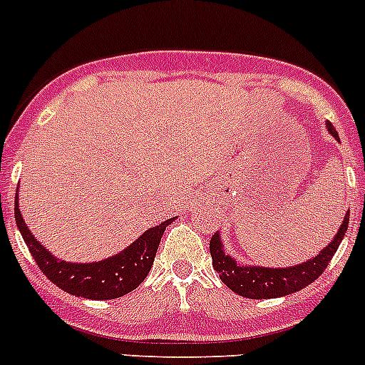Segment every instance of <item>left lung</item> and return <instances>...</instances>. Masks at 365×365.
<instances>
[{
    "label": "left lung",
    "instance_id": "left-lung-1",
    "mask_svg": "<svg viewBox=\"0 0 365 365\" xmlns=\"http://www.w3.org/2000/svg\"><path fill=\"white\" fill-rule=\"evenodd\" d=\"M330 134L336 139H339L336 128L332 123H327ZM349 222V210L344 215L341 227L337 230L336 237L332 238L327 247H323L318 252V256L304 261V263L295 264V267L286 268H267V267H252V264H240L237 263L235 257L224 251L220 235L215 233L210 240V254H212V263L215 272L219 274L220 281L231 289L238 293L240 297L254 298H277L292 295V293L300 292L305 286L314 282L319 275L323 274L329 261L332 259L334 254L339 249L342 238H344L346 230Z\"/></svg>",
    "mask_w": 365,
    "mask_h": 365
}]
</instances>
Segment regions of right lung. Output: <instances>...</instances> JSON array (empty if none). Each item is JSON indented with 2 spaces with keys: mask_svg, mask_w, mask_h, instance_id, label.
I'll return each mask as SVG.
<instances>
[{
  "mask_svg": "<svg viewBox=\"0 0 365 365\" xmlns=\"http://www.w3.org/2000/svg\"><path fill=\"white\" fill-rule=\"evenodd\" d=\"M14 213L26 245L46 277L70 295L90 298V300H113L138 288L152 268L165 227L175 220L173 217L160 222L159 226L150 227L127 249L111 257L93 263H68L60 257H54L36 240L35 235H31L21 215L17 197Z\"/></svg>",
  "mask_w": 365,
  "mask_h": 365,
  "instance_id": "right-lung-1",
  "label": "right lung"
}]
</instances>
